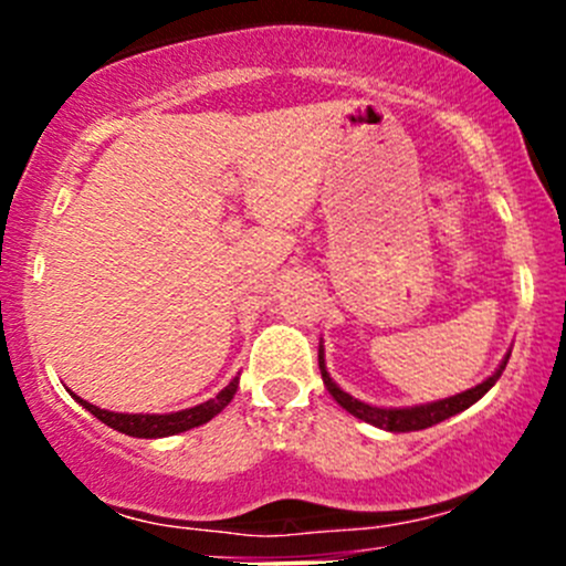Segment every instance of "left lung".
<instances>
[{
	"mask_svg": "<svg viewBox=\"0 0 566 566\" xmlns=\"http://www.w3.org/2000/svg\"><path fill=\"white\" fill-rule=\"evenodd\" d=\"M319 375H323V384L325 389L331 391V397L336 399V402L342 405V408L347 410V413H353L356 419L367 421V424H375L380 427V430H389V432H413V430H427V427L438 424V421L449 419V416L460 413V410L471 408L476 399H482L484 394L495 386V380L501 378V373H504L506 361H510V356L501 361V367L495 369L493 375H490L484 384L473 386V389L462 391V394H454V397H447V399H438V402H427V405H413V408H375V405H367L361 402V399L350 397L347 391H342L339 386L331 380L328 369H325V358H323V347H319Z\"/></svg>",
	"mask_w": 566,
	"mask_h": 566,
	"instance_id": "8db88e82",
	"label": "left lung"
}]
</instances>
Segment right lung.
I'll return each mask as SVG.
<instances>
[{"mask_svg":"<svg viewBox=\"0 0 566 566\" xmlns=\"http://www.w3.org/2000/svg\"><path fill=\"white\" fill-rule=\"evenodd\" d=\"M235 391H238V378L230 380V386L221 389L213 399H208V402L193 405V408H186V410H177V413H114V410H104L98 408V405H90L87 399L76 397L73 391L71 394L76 397L78 405H84L90 413L98 416V419L112 427V430L125 432V436H134V438H167V436H177V432L193 430V427L213 419L216 413H221V410L232 402Z\"/></svg>","mask_w":566,"mask_h":566,"instance_id":"1","label":"right lung"}]
</instances>
